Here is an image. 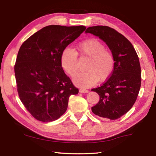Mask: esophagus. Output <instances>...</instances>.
Here are the masks:
<instances>
[{"instance_id": "34e87169", "label": "esophagus", "mask_w": 156, "mask_h": 156, "mask_svg": "<svg viewBox=\"0 0 156 156\" xmlns=\"http://www.w3.org/2000/svg\"><path fill=\"white\" fill-rule=\"evenodd\" d=\"M79 92L81 93H87L89 92V91H88V90H86V89H83L79 90Z\"/></svg>"}]
</instances>
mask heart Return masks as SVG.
Returning <instances> with one entry per match:
<instances>
[{
    "label": "heart",
    "instance_id": "1",
    "mask_svg": "<svg viewBox=\"0 0 156 156\" xmlns=\"http://www.w3.org/2000/svg\"><path fill=\"white\" fill-rule=\"evenodd\" d=\"M81 57L89 58L85 70L79 73L73 79V83L81 88H88L94 85L99 80L104 81L111 75L115 66V60L111 52L98 39H89L79 43L77 46ZM61 65L63 70L71 76L77 71V53L71 47H66L61 55Z\"/></svg>",
    "mask_w": 156,
    "mask_h": 156
}]
</instances>
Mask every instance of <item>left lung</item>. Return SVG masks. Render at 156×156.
Wrapping results in <instances>:
<instances>
[{"label": "left lung", "mask_w": 156, "mask_h": 156, "mask_svg": "<svg viewBox=\"0 0 156 156\" xmlns=\"http://www.w3.org/2000/svg\"><path fill=\"white\" fill-rule=\"evenodd\" d=\"M91 33L105 42L115 60L113 71L100 87L91 89L99 95L93 113L103 118L117 119L127 113L137 99L141 87V67L136 50L126 38L107 26L89 27Z\"/></svg>", "instance_id": "8db88e82"}]
</instances>
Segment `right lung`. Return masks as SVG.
I'll return each mask as SVG.
<instances>
[{
	"instance_id": "1",
	"label": "right lung",
	"mask_w": 156,
	"mask_h": 156,
	"mask_svg": "<svg viewBox=\"0 0 156 156\" xmlns=\"http://www.w3.org/2000/svg\"><path fill=\"white\" fill-rule=\"evenodd\" d=\"M85 26L49 25L41 29L20 47L15 65L20 101L36 119L56 120L63 115L69 98L78 89L65 73L61 55L85 30Z\"/></svg>"
}]
</instances>
